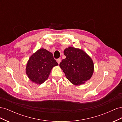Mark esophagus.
<instances>
[{
	"label": "esophagus",
	"instance_id": "1",
	"mask_svg": "<svg viewBox=\"0 0 122 122\" xmlns=\"http://www.w3.org/2000/svg\"><path fill=\"white\" fill-rule=\"evenodd\" d=\"M56 61L57 62V63L58 64H60V63L61 62V60L60 58H58V59H57L56 60Z\"/></svg>",
	"mask_w": 122,
	"mask_h": 122
}]
</instances>
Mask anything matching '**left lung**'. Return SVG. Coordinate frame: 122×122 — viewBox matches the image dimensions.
Wrapping results in <instances>:
<instances>
[{"mask_svg":"<svg viewBox=\"0 0 122 122\" xmlns=\"http://www.w3.org/2000/svg\"><path fill=\"white\" fill-rule=\"evenodd\" d=\"M64 53L66 57L60 66L66 78L75 86H80L90 80L94 71V65L89 55L83 50L73 47L66 48Z\"/></svg>","mask_w":122,"mask_h":122,"instance_id":"1","label":"left lung"}]
</instances>
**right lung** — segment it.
<instances>
[{
  "mask_svg": "<svg viewBox=\"0 0 122 122\" xmlns=\"http://www.w3.org/2000/svg\"><path fill=\"white\" fill-rule=\"evenodd\" d=\"M58 65L52 53L41 48L29 57L26 67V73L31 81L41 84L48 78L53 67Z\"/></svg>",
  "mask_w": 122,
  "mask_h": 122,
  "instance_id": "obj_1",
  "label": "right lung"
}]
</instances>
